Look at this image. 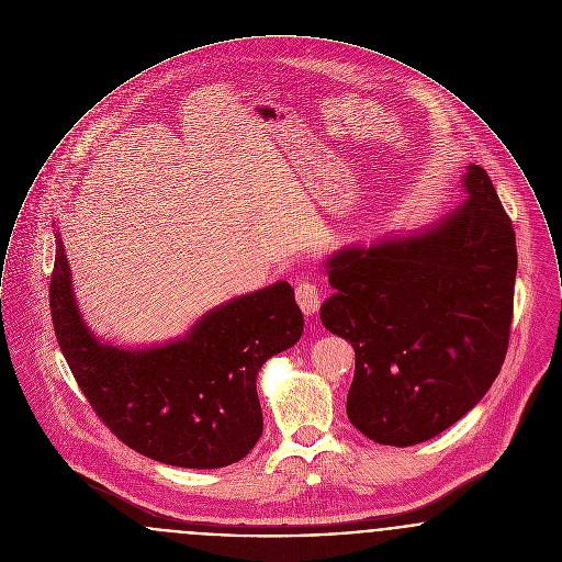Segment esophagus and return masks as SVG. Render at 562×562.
<instances>
[{
  "mask_svg": "<svg viewBox=\"0 0 562 562\" xmlns=\"http://www.w3.org/2000/svg\"><path fill=\"white\" fill-rule=\"evenodd\" d=\"M295 302L304 315H315L322 306V290L313 281H300L295 285Z\"/></svg>",
  "mask_w": 562,
  "mask_h": 562,
  "instance_id": "obj_1",
  "label": "esophagus"
}]
</instances>
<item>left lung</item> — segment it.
<instances>
[{
	"instance_id": "8db88e82",
	"label": "left lung",
	"mask_w": 562,
	"mask_h": 562,
	"mask_svg": "<svg viewBox=\"0 0 562 562\" xmlns=\"http://www.w3.org/2000/svg\"><path fill=\"white\" fill-rule=\"evenodd\" d=\"M423 233L345 247L327 258L336 294L322 324L355 349L347 414L370 440L413 446L484 397L509 342L516 235L486 171Z\"/></svg>"
}]
</instances>
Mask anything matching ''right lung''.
I'll use <instances>...</instances> for the list:
<instances>
[{
  "mask_svg": "<svg viewBox=\"0 0 562 562\" xmlns=\"http://www.w3.org/2000/svg\"><path fill=\"white\" fill-rule=\"evenodd\" d=\"M55 238L53 325L97 416L120 442L167 465L215 470L240 461L265 425L258 372L302 336L294 288L277 281L215 306L183 338L122 349L101 342L82 322L57 231Z\"/></svg>",
  "mask_w": 562,
  "mask_h": 562,
  "instance_id": "add662e5",
  "label": "right lung"
}]
</instances>
